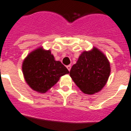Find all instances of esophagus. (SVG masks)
<instances>
[{
    "instance_id": "34e87169",
    "label": "esophagus",
    "mask_w": 131,
    "mask_h": 131,
    "mask_svg": "<svg viewBox=\"0 0 131 131\" xmlns=\"http://www.w3.org/2000/svg\"><path fill=\"white\" fill-rule=\"evenodd\" d=\"M67 69L69 70L70 71V70H71V65H68L67 66Z\"/></svg>"
}]
</instances>
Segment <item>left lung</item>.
Segmentation results:
<instances>
[{"label": "left lung", "mask_w": 131, "mask_h": 131, "mask_svg": "<svg viewBox=\"0 0 131 131\" xmlns=\"http://www.w3.org/2000/svg\"><path fill=\"white\" fill-rule=\"evenodd\" d=\"M110 73V62L106 56L97 48L93 47L82 53L69 75L84 93L91 95L103 89Z\"/></svg>", "instance_id": "8db88e82"}]
</instances>
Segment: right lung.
<instances>
[{
  "instance_id": "1",
  "label": "right lung",
  "mask_w": 131,
  "mask_h": 131,
  "mask_svg": "<svg viewBox=\"0 0 131 131\" xmlns=\"http://www.w3.org/2000/svg\"><path fill=\"white\" fill-rule=\"evenodd\" d=\"M22 70L27 84L40 93L47 92L60 77L69 73L61 62L55 60L50 50L41 47L27 55L23 62Z\"/></svg>"
}]
</instances>
